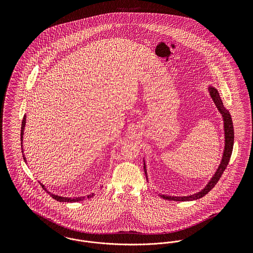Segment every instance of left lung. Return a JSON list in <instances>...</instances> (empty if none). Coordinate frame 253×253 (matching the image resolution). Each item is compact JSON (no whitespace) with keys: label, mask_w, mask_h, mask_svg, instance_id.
Returning <instances> with one entry per match:
<instances>
[{"label":"left lung","mask_w":253,"mask_h":253,"mask_svg":"<svg viewBox=\"0 0 253 253\" xmlns=\"http://www.w3.org/2000/svg\"><path fill=\"white\" fill-rule=\"evenodd\" d=\"M210 93L216 105L217 108L219 110V112L222 114L223 116V120H224V131H225V148H224V153H223V158L221 161V164L219 166V168L217 169L215 174L213 175V177L211 178V180L209 182V184L205 187L204 190H202L201 192L188 196V197H170V196H165L163 195L162 198H164L165 200H169V201H176V202H186V201H194V200H198L200 198H203L204 196H206L211 190H212V188L216 185L217 182L220 179V177L222 176L224 170L226 169L232 152H233V146H234V126H233V121L231 118V115L229 113V111H227L223 106V102L219 96V93L216 89L212 86L210 87ZM144 172L146 174V178H147V172H146V167L144 164Z\"/></svg>","instance_id":"obj_1"}]
</instances>
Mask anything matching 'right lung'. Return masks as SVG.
Wrapping results in <instances>:
<instances>
[{"mask_svg":"<svg viewBox=\"0 0 253 253\" xmlns=\"http://www.w3.org/2000/svg\"><path fill=\"white\" fill-rule=\"evenodd\" d=\"M25 122H26V116H24L23 117V120H22V124H21V133H20V137H21V139H20V141H21V144H22V141H23V131H24V127H25ZM21 147H22V145H21ZM22 150V153H23V149H21ZM23 155V159H24V161H25V163H26V158L24 157V154H22ZM41 185H42V188L44 190V191H46L47 192V190L44 188V186L42 184V183H40ZM50 196H51V198H53L54 200H56V201H58V202H67V203H73V202H79V201H83L84 199V197H83V198H65V197H59V196H56V195H53V194H51L50 192H47ZM93 196V194L92 195H88L87 196V198H90V197H92Z\"/></svg>","mask_w":253,"mask_h":253,"instance_id":"1","label":"right lung"}]
</instances>
